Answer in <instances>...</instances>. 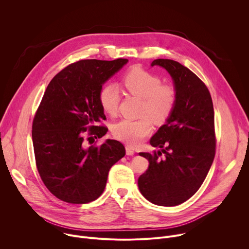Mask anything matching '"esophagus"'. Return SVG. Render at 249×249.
I'll list each match as a JSON object with an SVG mask.
<instances>
[{
  "label": "esophagus",
  "instance_id": "34e87169",
  "mask_svg": "<svg viewBox=\"0 0 249 249\" xmlns=\"http://www.w3.org/2000/svg\"><path fill=\"white\" fill-rule=\"evenodd\" d=\"M134 154H135L134 150H133L131 147L126 146V155H127V156H133Z\"/></svg>",
  "mask_w": 249,
  "mask_h": 249
}]
</instances>
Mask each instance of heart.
Instances as JSON below:
<instances>
[{
    "label": "heart",
    "mask_w": 249,
    "mask_h": 249,
    "mask_svg": "<svg viewBox=\"0 0 249 249\" xmlns=\"http://www.w3.org/2000/svg\"><path fill=\"white\" fill-rule=\"evenodd\" d=\"M122 85L130 94L142 99L140 115L145 117L119 121L113 125L112 134L129 146L136 147L152 132L150 119L156 124H162L170 118L176 106L177 92L171 85L162 84L158 75L140 67L128 71ZM119 98L117 87L111 84L103 86L98 94L102 110L110 116L117 114Z\"/></svg>",
    "instance_id": "obj_1"
}]
</instances>
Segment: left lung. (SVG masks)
Returning a JSON list of instances; mask_svg holds the SVG:
<instances>
[{
    "label": "left lung",
    "instance_id": "8db88e82",
    "mask_svg": "<svg viewBox=\"0 0 249 249\" xmlns=\"http://www.w3.org/2000/svg\"><path fill=\"white\" fill-rule=\"evenodd\" d=\"M153 66L164 68L171 76L177 102L170 118L150 140L161 150L140 153L149 167L138 186L153 204L171 207L198 191L214 160V107L208 88L188 68L169 59L154 60Z\"/></svg>",
    "mask_w": 249,
    "mask_h": 249
}]
</instances>
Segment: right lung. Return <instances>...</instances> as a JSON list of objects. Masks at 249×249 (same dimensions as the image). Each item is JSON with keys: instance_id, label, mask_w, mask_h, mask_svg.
Here are the masks:
<instances>
[{"instance_id": "add662e5", "label": "right lung", "mask_w": 249, "mask_h": 249, "mask_svg": "<svg viewBox=\"0 0 249 249\" xmlns=\"http://www.w3.org/2000/svg\"><path fill=\"white\" fill-rule=\"evenodd\" d=\"M127 62L122 58L78 61L59 72L44 92L32 123L35 161L44 185L64 202L96 200L104 191L109 169L125 156L118 141L87 147V139L89 143L93 135L99 139L107 132L98 125L106 119L98 94Z\"/></svg>"}]
</instances>
